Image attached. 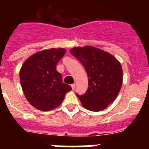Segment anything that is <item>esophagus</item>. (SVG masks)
<instances>
[{"label": "esophagus", "instance_id": "obj_1", "mask_svg": "<svg viewBox=\"0 0 149 149\" xmlns=\"http://www.w3.org/2000/svg\"><path fill=\"white\" fill-rule=\"evenodd\" d=\"M72 89H75V84H72Z\"/></svg>", "mask_w": 149, "mask_h": 149}]
</instances>
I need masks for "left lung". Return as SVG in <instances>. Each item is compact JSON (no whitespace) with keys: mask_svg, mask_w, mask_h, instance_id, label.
<instances>
[{"mask_svg":"<svg viewBox=\"0 0 149 149\" xmlns=\"http://www.w3.org/2000/svg\"><path fill=\"white\" fill-rule=\"evenodd\" d=\"M71 54L82 63L88 75V89L76 94L83 106L91 111H101L113 103L122 84V68L113 55L93 46L77 47Z\"/></svg>","mask_w":149,"mask_h":149,"instance_id":"obj_1","label":"left lung"}]
</instances>
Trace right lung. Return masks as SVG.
Here are the masks:
<instances>
[{
	"label": "right lung",
	"instance_id": "right-lung-1",
	"mask_svg": "<svg viewBox=\"0 0 149 149\" xmlns=\"http://www.w3.org/2000/svg\"><path fill=\"white\" fill-rule=\"evenodd\" d=\"M65 54L63 48L44 50L30 56L22 66L20 81L29 103L38 110L49 111L61 104L72 89L63 83L56 64Z\"/></svg>",
	"mask_w": 149,
	"mask_h": 149
}]
</instances>
